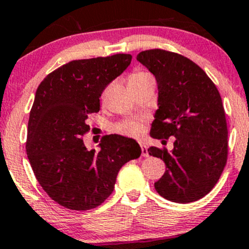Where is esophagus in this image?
Masks as SVG:
<instances>
[{
    "label": "esophagus",
    "mask_w": 249,
    "mask_h": 249,
    "mask_svg": "<svg viewBox=\"0 0 249 249\" xmlns=\"http://www.w3.org/2000/svg\"><path fill=\"white\" fill-rule=\"evenodd\" d=\"M141 147H142V156H144V157H148V151H147V147L145 146L144 144H142V142H141Z\"/></svg>",
    "instance_id": "obj_1"
}]
</instances>
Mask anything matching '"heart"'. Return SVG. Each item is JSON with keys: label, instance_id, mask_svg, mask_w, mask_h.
Returning a JSON list of instances; mask_svg holds the SVG:
<instances>
[{"label": "heart", "instance_id": "heart-1", "mask_svg": "<svg viewBox=\"0 0 249 249\" xmlns=\"http://www.w3.org/2000/svg\"><path fill=\"white\" fill-rule=\"evenodd\" d=\"M152 78L150 73L145 72V71H134L128 77V83H138L144 81V79ZM117 131L121 133L128 134V136H137L141 131V125L138 123H124L117 126Z\"/></svg>", "mask_w": 249, "mask_h": 249}]
</instances>
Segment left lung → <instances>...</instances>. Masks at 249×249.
Here are the masks:
<instances>
[{
  "label": "left lung",
  "instance_id": "1",
  "mask_svg": "<svg viewBox=\"0 0 249 249\" xmlns=\"http://www.w3.org/2000/svg\"><path fill=\"white\" fill-rule=\"evenodd\" d=\"M137 61L158 83L159 108L151 137L176 138L171 152L165 147L147 150L166 165L154 187L170 201H196L212 191L227 162L228 130L221 96L206 72L187 57L150 49L139 53Z\"/></svg>",
  "mask_w": 249,
  "mask_h": 249
}]
</instances>
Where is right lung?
<instances>
[{
  "label": "right lung",
  "mask_w": 249,
  "mask_h": 249,
  "mask_svg": "<svg viewBox=\"0 0 249 249\" xmlns=\"http://www.w3.org/2000/svg\"><path fill=\"white\" fill-rule=\"evenodd\" d=\"M130 53L77 59L38 85L28 122L25 150L37 181L53 201L73 211L96 208L115 188L124 164L141 157L131 138L108 134L101 150L88 151L85 121L99 111L104 89L130 65Z\"/></svg>",
  "instance_id": "1"
}]
</instances>
